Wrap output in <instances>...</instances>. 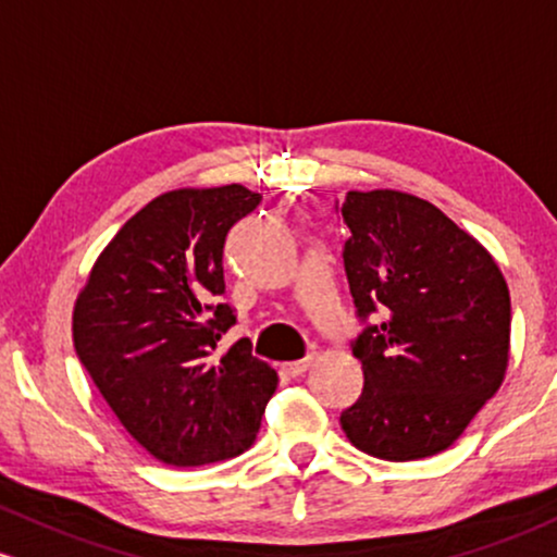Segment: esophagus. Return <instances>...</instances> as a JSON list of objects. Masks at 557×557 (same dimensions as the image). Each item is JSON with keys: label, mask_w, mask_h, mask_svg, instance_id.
<instances>
[{"label": "esophagus", "mask_w": 557, "mask_h": 557, "mask_svg": "<svg viewBox=\"0 0 557 557\" xmlns=\"http://www.w3.org/2000/svg\"><path fill=\"white\" fill-rule=\"evenodd\" d=\"M308 368H310V358H302V360H295V362H284V366H281V371L289 373V376H302Z\"/></svg>", "instance_id": "1"}]
</instances>
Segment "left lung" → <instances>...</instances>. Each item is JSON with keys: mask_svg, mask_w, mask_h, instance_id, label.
<instances>
[{"mask_svg": "<svg viewBox=\"0 0 557 557\" xmlns=\"http://www.w3.org/2000/svg\"><path fill=\"white\" fill-rule=\"evenodd\" d=\"M345 273L362 329V392L342 410L347 440L381 460L442 453L503 384L510 292L495 258L426 199L347 191Z\"/></svg>", "mask_w": 557, "mask_h": 557, "instance_id": "obj_1", "label": "left lung"}]
</instances>
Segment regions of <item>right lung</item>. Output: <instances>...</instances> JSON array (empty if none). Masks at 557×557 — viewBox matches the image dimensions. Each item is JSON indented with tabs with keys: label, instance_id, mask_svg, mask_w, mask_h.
Masks as SVG:
<instances>
[{
	"label": "right lung",
	"instance_id": "right-lung-1",
	"mask_svg": "<svg viewBox=\"0 0 557 557\" xmlns=\"http://www.w3.org/2000/svg\"><path fill=\"white\" fill-rule=\"evenodd\" d=\"M260 199L242 184L154 197L102 249L73 308V345L99 395L165 466L242 455L276 392L249 339L215 355L236 323L221 302L223 245Z\"/></svg>",
	"mask_w": 557,
	"mask_h": 557
}]
</instances>
